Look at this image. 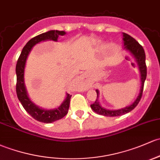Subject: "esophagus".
<instances>
[{"label":"esophagus","mask_w":160,"mask_h":160,"mask_svg":"<svg viewBox=\"0 0 160 160\" xmlns=\"http://www.w3.org/2000/svg\"><path fill=\"white\" fill-rule=\"evenodd\" d=\"M75 82H76V83H77L78 85L83 86V85L85 84V83H86V77H85L83 75L80 76V77H77V80H75Z\"/></svg>","instance_id":"esophagus-1"}]
</instances>
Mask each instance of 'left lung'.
Masks as SVG:
<instances>
[{
    "mask_svg": "<svg viewBox=\"0 0 160 160\" xmlns=\"http://www.w3.org/2000/svg\"><path fill=\"white\" fill-rule=\"evenodd\" d=\"M122 40H123V44H124V49L129 52L134 59L137 61L138 67H139V73H140V80H141V88L139 94L138 95L137 100L132 102L131 105L126 107L122 109H120V110H107V109L103 108L100 106L99 103L98 98H99V90H96L97 92V97L96 101L93 102V104L90 105V107L94 112L100 114V115L105 116V117H117V116H122L124 114L127 113V112H130L131 110H133L139 102L140 101V99L142 97V91H143V87H144V82H145L146 78H147V65H146V54L145 51H144L143 48L139 44V43L132 38L129 36V34L125 33H122Z\"/></svg>",
    "mask_w": 160,
    "mask_h": 160,
    "instance_id": "left-lung-1",
    "label": "left lung"
}]
</instances>
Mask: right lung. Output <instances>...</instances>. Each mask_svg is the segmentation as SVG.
Segmentation results:
<instances>
[{
	"mask_svg": "<svg viewBox=\"0 0 160 160\" xmlns=\"http://www.w3.org/2000/svg\"><path fill=\"white\" fill-rule=\"evenodd\" d=\"M66 33L65 31H49L46 33H43L41 34L34 37L27 43L24 48L21 51V55L18 58L16 65V74H17V84L16 92L18 95V100L22 104L24 110L36 120L39 122L50 123L52 122L60 120L67 115L68 112L69 107H70V101L71 98V95L67 93V97L64 101L61 103L60 107L53 110H44L40 108L39 107L35 105L33 102L30 100L27 93L26 87L24 85V68L26 64V60L28 54L34 45L40 43L41 41H44L47 40H52L54 41H58L59 36H63Z\"/></svg>",
	"mask_w": 160,
	"mask_h": 160,
	"instance_id": "add662e5",
	"label": "right lung"
}]
</instances>
